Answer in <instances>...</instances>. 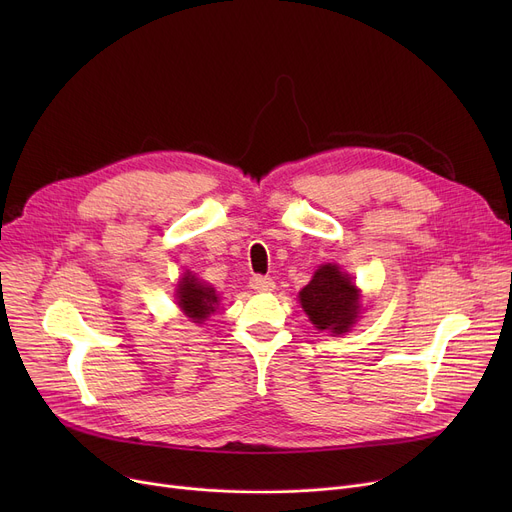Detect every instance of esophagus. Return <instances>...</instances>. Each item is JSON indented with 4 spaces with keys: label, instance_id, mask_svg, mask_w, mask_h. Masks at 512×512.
<instances>
[{
    "label": "esophagus",
    "instance_id": "esophagus-1",
    "mask_svg": "<svg viewBox=\"0 0 512 512\" xmlns=\"http://www.w3.org/2000/svg\"><path fill=\"white\" fill-rule=\"evenodd\" d=\"M249 284H251V288L257 290V292H270V290H274V286H276V282H274L272 278H267V276H253Z\"/></svg>",
    "mask_w": 512,
    "mask_h": 512
}]
</instances>
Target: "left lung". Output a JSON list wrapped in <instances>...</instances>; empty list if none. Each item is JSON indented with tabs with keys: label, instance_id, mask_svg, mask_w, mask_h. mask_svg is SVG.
<instances>
[{
	"label": "left lung",
	"instance_id": "obj_1",
	"mask_svg": "<svg viewBox=\"0 0 512 512\" xmlns=\"http://www.w3.org/2000/svg\"><path fill=\"white\" fill-rule=\"evenodd\" d=\"M299 301L317 330L344 334L359 313V290L338 265H321L313 280L301 290Z\"/></svg>",
	"mask_w": 512,
	"mask_h": 512
}]
</instances>
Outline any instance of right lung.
<instances>
[{"label":"right lung","mask_w":512,"mask_h":512,"mask_svg":"<svg viewBox=\"0 0 512 512\" xmlns=\"http://www.w3.org/2000/svg\"><path fill=\"white\" fill-rule=\"evenodd\" d=\"M218 294L207 284H201L195 276H184L178 286V305L197 324L215 309Z\"/></svg>","instance_id":"right-lung-1"}]
</instances>
